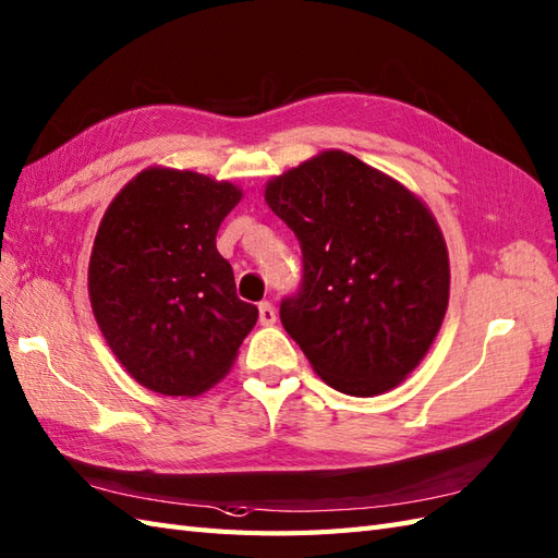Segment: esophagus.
<instances>
[{
  "label": "esophagus",
  "instance_id": "obj_1",
  "mask_svg": "<svg viewBox=\"0 0 558 558\" xmlns=\"http://www.w3.org/2000/svg\"><path fill=\"white\" fill-rule=\"evenodd\" d=\"M258 323H262V326H274V323H276L274 304H270V302L258 304Z\"/></svg>",
  "mask_w": 558,
  "mask_h": 558
}]
</instances>
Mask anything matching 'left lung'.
I'll use <instances>...</instances> for the list:
<instances>
[{"label":"left lung","mask_w":558,"mask_h":558,"mask_svg":"<svg viewBox=\"0 0 558 558\" xmlns=\"http://www.w3.org/2000/svg\"><path fill=\"white\" fill-rule=\"evenodd\" d=\"M266 202L302 250L280 320L335 390L373 397L421 364L449 302V258L423 202L347 151L270 180Z\"/></svg>","instance_id":"1"}]
</instances>
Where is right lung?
<instances>
[{
	"label": "right lung",
	"instance_id": "1",
	"mask_svg": "<svg viewBox=\"0 0 558 558\" xmlns=\"http://www.w3.org/2000/svg\"><path fill=\"white\" fill-rule=\"evenodd\" d=\"M240 197L230 183L149 168L101 218L89 302L116 359L154 392H204L228 373L258 318L216 250Z\"/></svg>",
	"mask_w": 558,
	"mask_h": 558
}]
</instances>
